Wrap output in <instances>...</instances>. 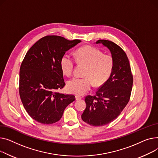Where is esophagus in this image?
I'll return each mask as SVG.
<instances>
[{
    "label": "esophagus",
    "mask_w": 158,
    "mask_h": 158,
    "mask_svg": "<svg viewBox=\"0 0 158 158\" xmlns=\"http://www.w3.org/2000/svg\"><path fill=\"white\" fill-rule=\"evenodd\" d=\"M75 98H76V100H80V99H81L82 98V97L79 96V95H76Z\"/></svg>",
    "instance_id": "obj_1"
}]
</instances>
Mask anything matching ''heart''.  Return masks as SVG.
Wrapping results in <instances>:
<instances>
[{
	"mask_svg": "<svg viewBox=\"0 0 158 158\" xmlns=\"http://www.w3.org/2000/svg\"><path fill=\"white\" fill-rule=\"evenodd\" d=\"M77 62L85 66L83 78H73L67 82L69 92L77 95L85 94L92 87L103 85L110 78L114 69V61L110 55L103 54L91 46H83L76 52ZM75 60L70 55L65 54L60 60V68L64 75H72Z\"/></svg>",
	"mask_w": 158,
	"mask_h": 158,
	"instance_id": "obj_1",
	"label": "heart"
}]
</instances>
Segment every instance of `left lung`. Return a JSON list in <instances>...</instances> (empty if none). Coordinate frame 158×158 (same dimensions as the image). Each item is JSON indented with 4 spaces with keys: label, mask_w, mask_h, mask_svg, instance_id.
I'll return each mask as SVG.
<instances>
[{
    "label": "left lung",
    "mask_w": 158,
    "mask_h": 158,
    "mask_svg": "<svg viewBox=\"0 0 158 158\" xmlns=\"http://www.w3.org/2000/svg\"><path fill=\"white\" fill-rule=\"evenodd\" d=\"M107 47L114 59V66L110 78L94 96L85 97L86 108L82 120L93 126H103L114 120L126 107L131 96L133 75L124 51L115 43L99 40L96 44Z\"/></svg>",
    "instance_id": "8db88e82"
}]
</instances>
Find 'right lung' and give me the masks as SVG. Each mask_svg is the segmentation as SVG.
Segmentation results:
<instances>
[{
	"label": "right lung",
	"mask_w": 158,
	"mask_h": 158,
	"mask_svg": "<svg viewBox=\"0 0 158 158\" xmlns=\"http://www.w3.org/2000/svg\"><path fill=\"white\" fill-rule=\"evenodd\" d=\"M80 42L46 35L27 52L20 69L19 93L27 112L37 122L50 124L59 121L65 108L75 100L74 95L55 91L65 85L62 56Z\"/></svg>",
	"instance_id": "1"
}]
</instances>
